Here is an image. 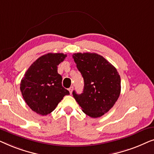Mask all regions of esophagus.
I'll use <instances>...</instances> for the list:
<instances>
[{"instance_id": "34e87169", "label": "esophagus", "mask_w": 154, "mask_h": 154, "mask_svg": "<svg viewBox=\"0 0 154 154\" xmlns=\"http://www.w3.org/2000/svg\"><path fill=\"white\" fill-rule=\"evenodd\" d=\"M73 90V87H71V88H69V92H70V94L72 93Z\"/></svg>"}]
</instances>
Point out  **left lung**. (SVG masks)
<instances>
[{
  "label": "left lung",
  "mask_w": 154,
  "mask_h": 154,
  "mask_svg": "<svg viewBox=\"0 0 154 154\" xmlns=\"http://www.w3.org/2000/svg\"><path fill=\"white\" fill-rule=\"evenodd\" d=\"M73 58L84 80L83 93L73 96L86 115L99 118L113 106L121 93V77L116 69L96 53H75Z\"/></svg>",
  "instance_id": "obj_1"
}]
</instances>
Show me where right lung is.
I'll list each match as a JSON object with an SVG mask.
<instances>
[{
	"label": "right lung",
	"mask_w": 154,
	"mask_h": 154,
	"mask_svg": "<svg viewBox=\"0 0 154 154\" xmlns=\"http://www.w3.org/2000/svg\"><path fill=\"white\" fill-rule=\"evenodd\" d=\"M63 53H48L37 59L25 73L20 83L23 98L31 110L45 116L54 110L69 92L62 87L57 66L66 58Z\"/></svg>",
	"instance_id": "1"
}]
</instances>
